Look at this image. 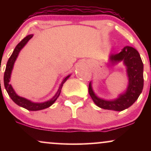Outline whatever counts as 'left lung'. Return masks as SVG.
Listing matches in <instances>:
<instances>
[{"label": "left lung", "instance_id": "left-lung-1", "mask_svg": "<svg viewBox=\"0 0 151 151\" xmlns=\"http://www.w3.org/2000/svg\"><path fill=\"white\" fill-rule=\"evenodd\" d=\"M110 62L116 64L123 61L126 67L129 85L124 93L111 101L99 98L93 92L91 83L89 84V93L95 104L100 108L117 111L129 108L138 99L143 88V64L141 56L136 49L126 46L119 53L111 55Z\"/></svg>", "mask_w": 151, "mask_h": 151}]
</instances>
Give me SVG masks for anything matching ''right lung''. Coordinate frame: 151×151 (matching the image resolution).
Listing matches in <instances>:
<instances>
[{
  "label": "right lung",
  "instance_id": "obj_1",
  "mask_svg": "<svg viewBox=\"0 0 151 151\" xmlns=\"http://www.w3.org/2000/svg\"><path fill=\"white\" fill-rule=\"evenodd\" d=\"M32 36H33L32 35H29L26 36V37L24 38V39H22V40L17 45V46L15 47V48L13 52V54H12L11 56L10 57L9 60H8V62H7L3 80H4V86L7 92H8L10 97L11 98V99L13 100L16 104H18V106H20L21 107H23V108L27 109V110L29 111H39L48 108V107H50V106H52L54 103H55V101H56L57 99L59 97V96H60L63 84L67 80V79L70 77V75H68L67 77H66L65 79L62 80L61 84H60V87H59L58 91H57L56 93H55V96L47 101L42 102V103H35V102L31 101L30 100L21 97V96L17 95V93L15 92L14 89L12 87L11 84L9 83L10 79V75H11V72L12 70H13V65H14L15 60H16L17 58H18L19 52H20V50L22 49V47L27 44V42L32 37Z\"/></svg>",
  "mask_w": 151,
  "mask_h": 151
}]
</instances>
